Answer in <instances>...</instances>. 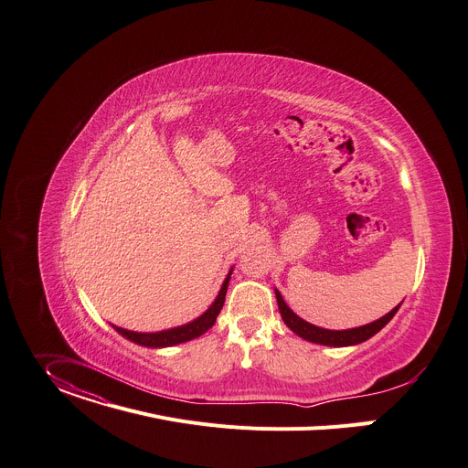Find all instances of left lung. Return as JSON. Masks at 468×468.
I'll use <instances>...</instances> for the list:
<instances>
[{
  "mask_svg": "<svg viewBox=\"0 0 468 468\" xmlns=\"http://www.w3.org/2000/svg\"><path fill=\"white\" fill-rule=\"evenodd\" d=\"M276 301H278V308L282 314L283 323L294 332L299 334L301 337L308 339V342L314 344H321V346H332V347H346V346H356L366 342L371 335H375L382 326H387L388 321L396 315V312L399 310V306H396L390 314H387L385 317H380L369 324L358 326V328H351V330H326V328H319L315 324L306 323L304 319H301L296 314H292L289 310V306L283 303L282 294L276 291Z\"/></svg>",
  "mask_w": 468,
  "mask_h": 468,
  "instance_id": "1",
  "label": "left lung"
}]
</instances>
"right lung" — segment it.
Here are the masks:
<instances>
[{
	"instance_id": "obj_1",
	"label": "right lung",
	"mask_w": 468,
	"mask_h": 468,
	"mask_svg": "<svg viewBox=\"0 0 468 468\" xmlns=\"http://www.w3.org/2000/svg\"><path fill=\"white\" fill-rule=\"evenodd\" d=\"M231 276V272H229ZM229 276L226 278L217 301L212 303V306L196 321L185 324V326H177L172 330H162V332H153V334H142V332H133V330H124L119 326H113L121 335H124L126 339H131V342L144 346V347H169V346H177L183 342H188V339H194L197 335H201L203 332H207L212 324L217 323V317L224 306L226 301V292H228V285H229Z\"/></svg>"
}]
</instances>
